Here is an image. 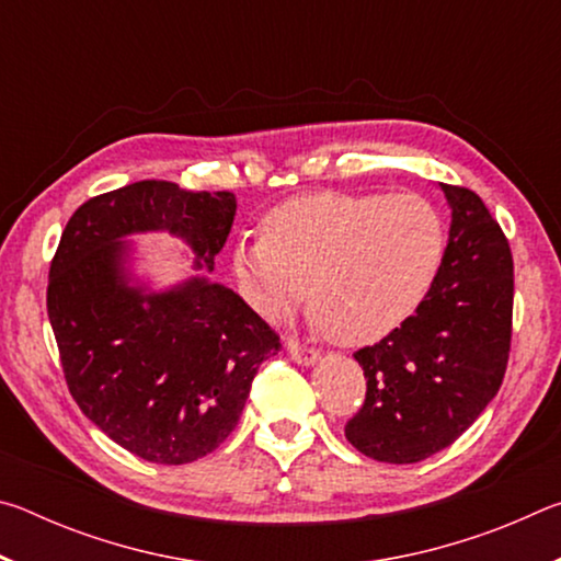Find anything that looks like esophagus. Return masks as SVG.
<instances>
[{"label":"esophagus","instance_id":"obj_1","mask_svg":"<svg viewBox=\"0 0 561 561\" xmlns=\"http://www.w3.org/2000/svg\"><path fill=\"white\" fill-rule=\"evenodd\" d=\"M287 351H289V356L297 360V364H301V366H314L317 360H319V354L311 346H304V344H299L297 339H289L287 341Z\"/></svg>","mask_w":561,"mask_h":561}]
</instances>
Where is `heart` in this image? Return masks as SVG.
<instances>
[{
  "label": "heart",
  "mask_w": 561,
  "mask_h": 561,
  "mask_svg": "<svg viewBox=\"0 0 561 561\" xmlns=\"http://www.w3.org/2000/svg\"><path fill=\"white\" fill-rule=\"evenodd\" d=\"M445 254V225L415 193H309L264 215L262 237L232 247L247 304L267 321L307 297L341 346H368L413 317Z\"/></svg>",
  "instance_id": "heart-1"
}]
</instances>
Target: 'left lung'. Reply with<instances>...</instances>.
<instances>
[{
    "mask_svg": "<svg viewBox=\"0 0 561 561\" xmlns=\"http://www.w3.org/2000/svg\"><path fill=\"white\" fill-rule=\"evenodd\" d=\"M440 190L453 220L433 287L411 319L354 354L366 401L344 431L378 462H421L448 448L505 378L515 297L507 237L472 190Z\"/></svg>",
    "mask_w": 561,
    "mask_h": 561,
    "instance_id": "8db88e82",
    "label": "left lung"
}]
</instances>
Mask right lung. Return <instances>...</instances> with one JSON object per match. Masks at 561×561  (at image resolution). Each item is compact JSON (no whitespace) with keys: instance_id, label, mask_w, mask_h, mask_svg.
Here are the masks:
<instances>
[{"instance_id":"obj_1","label":"right lung","mask_w":561,"mask_h":561,"mask_svg":"<svg viewBox=\"0 0 561 561\" xmlns=\"http://www.w3.org/2000/svg\"><path fill=\"white\" fill-rule=\"evenodd\" d=\"M234 210L227 190L140 180L83 203L51 260L46 309L66 386L91 423L148 462L185 465L220 448L282 344L205 274L165 291L133 282L123 237L170 232L193 250V270L213 272Z\"/></svg>"}]
</instances>
